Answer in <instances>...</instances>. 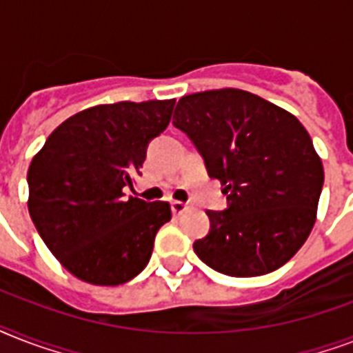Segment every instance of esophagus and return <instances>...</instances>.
<instances>
[{"label":"esophagus","mask_w":353,"mask_h":353,"mask_svg":"<svg viewBox=\"0 0 353 353\" xmlns=\"http://www.w3.org/2000/svg\"><path fill=\"white\" fill-rule=\"evenodd\" d=\"M172 212L174 214H183L185 210L188 209V203H183V201H172Z\"/></svg>","instance_id":"1"}]
</instances>
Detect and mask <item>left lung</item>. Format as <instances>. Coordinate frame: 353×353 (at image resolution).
I'll use <instances>...</instances> for the list:
<instances>
[{"mask_svg":"<svg viewBox=\"0 0 353 353\" xmlns=\"http://www.w3.org/2000/svg\"><path fill=\"white\" fill-rule=\"evenodd\" d=\"M174 126L227 194V209L207 210L209 234L194 241L199 260L229 276L282 268L312 232L324 183L306 128L262 97L231 88L179 99Z\"/></svg>","mask_w":353,"mask_h":353,"instance_id":"1","label":"left lung"}]
</instances>
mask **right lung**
Listing matches in <instances>:
<instances>
[{
  "label": "right lung",
  "mask_w": 353,
  "mask_h": 353,
  "mask_svg": "<svg viewBox=\"0 0 353 353\" xmlns=\"http://www.w3.org/2000/svg\"><path fill=\"white\" fill-rule=\"evenodd\" d=\"M176 101L88 108L47 137L29 166V214L49 251L77 279L119 285L148 263L166 201L126 198L150 141L165 132Z\"/></svg>",
  "instance_id": "add662e5"
}]
</instances>
